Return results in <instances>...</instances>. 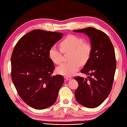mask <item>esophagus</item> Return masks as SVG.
I'll return each instance as SVG.
<instances>
[{"mask_svg": "<svg viewBox=\"0 0 127 127\" xmlns=\"http://www.w3.org/2000/svg\"><path fill=\"white\" fill-rule=\"evenodd\" d=\"M64 78V79H66L67 81H69V80H71L72 79V77H69V76H65Z\"/></svg>", "mask_w": 127, "mask_h": 127, "instance_id": "34e87169", "label": "esophagus"}]
</instances>
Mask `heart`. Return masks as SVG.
I'll use <instances>...</instances> for the list:
<instances>
[{"instance_id":"1","label":"heart","mask_w":127,"mask_h":127,"mask_svg":"<svg viewBox=\"0 0 127 127\" xmlns=\"http://www.w3.org/2000/svg\"><path fill=\"white\" fill-rule=\"evenodd\" d=\"M60 49L56 46H51L49 51V56L54 64H60L63 61V52H70L68 63H64L57 67L59 74L71 76L78 71L80 64H84L89 60L91 55L92 47L89 43L84 42L81 37L74 35H68L60 43Z\"/></svg>"}]
</instances>
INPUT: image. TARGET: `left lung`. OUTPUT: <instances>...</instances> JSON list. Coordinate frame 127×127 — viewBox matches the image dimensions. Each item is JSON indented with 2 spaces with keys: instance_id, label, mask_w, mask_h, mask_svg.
Segmentation results:
<instances>
[{
  "instance_id": "left-lung-1",
  "label": "left lung",
  "mask_w": 127,
  "mask_h": 127,
  "mask_svg": "<svg viewBox=\"0 0 127 127\" xmlns=\"http://www.w3.org/2000/svg\"><path fill=\"white\" fill-rule=\"evenodd\" d=\"M73 31L87 35L92 45L89 60L81 70V73L88 76L87 78H74L78 83L75 98L83 106L95 108L104 101L112 89L116 68L114 48L108 35L96 28L87 27Z\"/></svg>"
}]
</instances>
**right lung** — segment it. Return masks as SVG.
<instances>
[{
    "label": "right lung",
    "mask_w": 127,
    "mask_h": 127,
    "mask_svg": "<svg viewBox=\"0 0 127 127\" xmlns=\"http://www.w3.org/2000/svg\"><path fill=\"white\" fill-rule=\"evenodd\" d=\"M63 37L61 33L35 30L18 41L11 58V78L24 101L37 110L55 102L64 79L52 76L55 69L49 56L51 46Z\"/></svg>",
    "instance_id": "right-lung-1"
}]
</instances>
